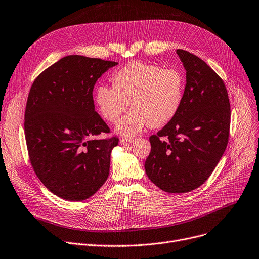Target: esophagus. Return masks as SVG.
<instances>
[{
    "mask_svg": "<svg viewBox=\"0 0 259 259\" xmlns=\"http://www.w3.org/2000/svg\"><path fill=\"white\" fill-rule=\"evenodd\" d=\"M134 142V139H130V137H122L120 139V144L122 145H129Z\"/></svg>",
    "mask_w": 259,
    "mask_h": 259,
    "instance_id": "esophagus-1",
    "label": "esophagus"
}]
</instances>
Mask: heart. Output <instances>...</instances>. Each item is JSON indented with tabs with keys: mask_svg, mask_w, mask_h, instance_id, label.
I'll use <instances>...</instances> for the list:
<instances>
[{
	"mask_svg": "<svg viewBox=\"0 0 259 259\" xmlns=\"http://www.w3.org/2000/svg\"><path fill=\"white\" fill-rule=\"evenodd\" d=\"M112 84H100L95 99L101 115L111 124L129 106L133 108L116 126L120 134L134 135L148 126L162 127L176 116L182 104L183 77L157 64L131 62L113 75Z\"/></svg>",
	"mask_w": 259,
	"mask_h": 259,
	"instance_id": "heart-1",
	"label": "heart"
}]
</instances>
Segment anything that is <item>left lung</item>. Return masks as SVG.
Here are the masks:
<instances>
[{"label": "left lung", "instance_id": "8db88e82", "mask_svg": "<svg viewBox=\"0 0 259 259\" xmlns=\"http://www.w3.org/2000/svg\"><path fill=\"white\" fill-rule=\"evenodd\" d=\"M176 52L186 71L182 104L170 122L150 136L145 169L162 191L183 194L202 185L219 163L228 144L231 113L220 76L198 56Z\"/></svg>", "mask_w": 259, "mask_h": 259}]
</instances>
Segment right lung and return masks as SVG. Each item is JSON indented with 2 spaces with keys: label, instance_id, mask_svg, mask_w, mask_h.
Here are the masks:
<instances>
[{
  "label": "right lung",
  "instance_id": "add662e5",
  "mask_svg": "<svg viewBox=\"0 0 259 259\" xmlns=\"http://www.w3.org/2000/svg\"><path fill=\"white\" fill-rule=\"evenodd\" d=\"M117 62L65 56L34 80L25 110V136L32 167L57 197L83 201L109 175L116 136L95 137L110 129L95 111L97 80Z\"/></svg>",
  "mask_w": 259,
  "mask_h": 259
}]
</instances>
